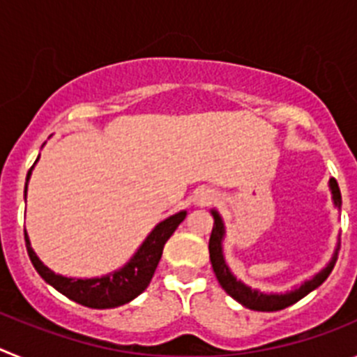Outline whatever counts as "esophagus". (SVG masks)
<instances>
[{
  "label": "esophagus",
  "mask_w": 357,
  "mask_h": 357,
  "mask_svg": "<svg viewBox=\"0 0 357 357\" xmlns=\"http://www.w3.org/2000/svg\"><path fill=\"white\" fill-rule=\"evenodd\" d=\"M214 200H216V193H214V191H200V193L195 197V204H197V206H209Z\"/></svg>",
  "instance_id": "esophagus-1"
}]
</instances>
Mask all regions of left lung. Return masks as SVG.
Segmentation results:
<instances>
[{
    "mask_svg": "<svg viewBox=\"0 0 357 357\" xmlns=\"http://www.w3.org/2000/svg\"><path fill=\"white\" fill-rule=\"evenodd\" d=\"M329 188H331V193H333V202L334 206L342 207V193H340V188H338V182L331 178L329 181ZM214 218V227H213V232H211V238H209V257H211V264H213V270H214V275H216L218 282L229 293L234 301H238L239 304L245 305L248 309H254V311H280V309L288 307V305L295 304L298 302L301 298H304L307 293H311L313 289H317L318 286L324 282V280L329 277V273L333 272L334 263L338 259V250H340V245L336 247L334 250L333 259L331 263L327 264L320 273L313 277L311 280H305L304 284L301 288L293 289V291L288 293H261L259 289H252L250 286L243 284L241 280L236 279L232 275V272L229 270L225 263V257H223V236H225V227H223V220L222 216L218 214V211H211Z\"/></svg>",
    "mask_w": 357,
    "mask_h": 357,
    "instance_id": "obj_1",
    "label": "left lung"
}]
</instances>
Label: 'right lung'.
<instances>
[{
    "mask_svg": "<svg viewBox=\"0 0 357 357\" xmlns=\"http://www.w3.org/2000/svg\"><path fill=\"white\" fill-rule=\"evenodd\" d=\"M30 175L31 169L26 175V185ZM26 185H24V197H26ZM185 214H188L185 211H181V213L166 218L164 222H160L159 225H155V229L151 230L139 247V250L135 252L134 257L125 266L116 270V272H110L109 275L94 277V279H73V277H64L52 272L48 266H44L43 261L33 252L26 230H24V241H26L28 255H30V261L37 273L56 291L66 295L71 301L78 302V304L85 305V307L110 309L128 304L148 288L160 261V255H162L164 245L169 239V236L175 232L176 227L184 222Z\"/></svg>",
    "mask_w": 357,
    "mask_h": 357,
    "instance_id": "obj_1",
    "label": "right lung"
}]
</instances>
